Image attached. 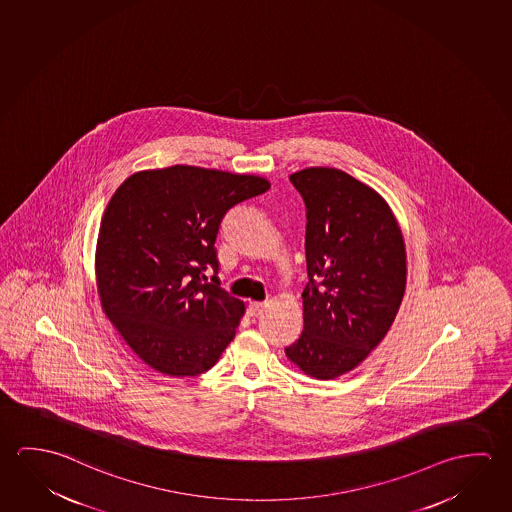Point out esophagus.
Here are the masks:
<instances>
[{
  "label": "esophagus",
  "mask_w": 512,
  "mask_h": 512,
  "mask_svg": "<svg viewBox=\"0 0 512 512\" xmlns=\"http://www.w3.org/2000/svg\"><path fill=\"white\" fill-rule=\"evenodd\" d=\"M262 310H264L262 303H250V305H248V316H250V318H259L260 314H262Z\"/></svg>",
  "instance_id": "obj_1"
}]
</instances>
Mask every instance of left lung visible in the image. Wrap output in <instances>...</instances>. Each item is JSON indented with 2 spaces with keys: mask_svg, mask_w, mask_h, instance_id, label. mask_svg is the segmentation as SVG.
Returning <instances> with one entry per match:
<instances>
[{
  "mask_svg": "<svg viewBox=\"0 0 512 512\" xmlns=\"http://www.w3.org/2000/svg\"><path fill=\"white\" fill-rule=\"evenodd\" d=\"M307 214L303 332L285 355L319 380L357 368L393 325L407 264L402 230L386 200L334 168L289 176Z\"/></svg>",
  "mask_w": 512,
  "mask_h": 512,
  "instance_id": "1",
  "label": "left lung"
}]
</instances>
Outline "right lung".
<instances>
[{
	"label": "right lung",
	"instance_id": "add662e5",
	"mask_svg": "<svg viewBox=\"0 0 512 512\" xmlns=\"http://www.w3.org/2000/svg\"><path fill=\"white\" fill-rule=\"evenodd\" d=\"M268 189L260 176L194 166L139 171L119 185L101 218L96 282L107 318L144 364L196 377L218 362L244 314L219 287V228Z\"/></svg>",
	"mask_w": 512,
	"mask_h": 512
}]
</instances>
